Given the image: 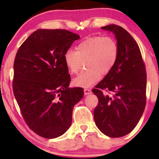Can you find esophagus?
Returning a JSON list of instances; mask_svg holds the SVG:
<instances>
[{
	"instance_id": "1",
	"label": "esophagus",
	"mask_w": 159,
	"mask_h": 159,
	"mask_svg": "<svg viewBox=\"0 0 159 159\" xmlns=\"http://www.w3.org/2000/svg\"><path fill=\"white\" fill-rule=\"evenodd\" d=\"M84 93H85V95H89V94L92 93V91L89 89H84Z\"/></svg>"
}]
</instances>
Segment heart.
<instances>
[{"label": "heart", "mask_w": 159, "mask_h": 159, "mask_svg": "<svg viewBox=\"0 0 159 159\" xmlns=\"http://www.w3.org/2000/svg\"><path fill=\"white\" fill-rule=\"evenodd\" d=\"M119 47L116 39L109 36H94L80 42L76 50L68 49L64 53V63L72 74L79 70L85 61L86 70L73 80L76 87L89 88L101 79V74L107 75L116 65Z\"/></svg>", "instance_id": "heart-1"}]
</instances>
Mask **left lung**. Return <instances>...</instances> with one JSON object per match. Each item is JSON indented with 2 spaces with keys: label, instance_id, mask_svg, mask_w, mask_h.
<instances>
[{
  "label": "left lung",
  "instance_id": "8db88e82",
  "mask_svg": "<svg viewBox=\"0 0 159 159\" xmlns=\"http://www.w3.org/2000/svg\"><path fill=\"white\" fill-rule=\"evenodd\" d=\"M102 29L114 33L119 57L112 71L92 89L98 98L94 120L105 135L121 137L135 128L146 107V66L139 47L129 33L116 25ZM102 90L113 93V96L104 95Z\"/></svg>",
  "mask_w": 159,
  "mask_h": 159
}]
</instances>
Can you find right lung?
<instances>
[{"mask_svg": "<svg viewBox=\"0 0 159 159\" xmlns=\"http://www.w3.org/2000/svg\"><path fill=\"white\" fill-rule=\"evenodd\" d=\"M79 35L66 29H39L20 46L13 63V94L25 122L46 139L62 135L72 110L83 98L81 87L70 88L63 55Z\"/></svg>", "mask_w": 159, "mask_h": 159, "instance_id": "add662e5", "label": "right lung"}]
</instances>
